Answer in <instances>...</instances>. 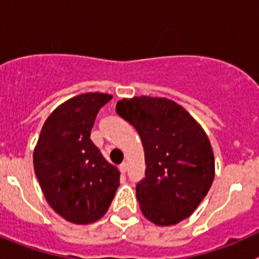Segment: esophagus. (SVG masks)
<instances>
[{
    "mask_svg": "<svg viewBox=\"0 0 259 259\" xmlns=\"http://www.w3.org/2000/svg\"><path fill=\"white\" fill-rule=\"evenodd\" d=\"M119 170H120V172H122V174L127 172V170H128V163H125V162H123V163L120 164V166H119Z\"/></svg>",
    "mask_w": 259,
    "mask_h": 259,
    "instance_id": "1",
    "label": "esophagus"
}]
</instances>
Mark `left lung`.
I'll list each match as a JSON object with an SVG mask.
<instances>
[{
	"instance_id": "8db88e82",
	"label": "left lung",
	"mask_w": 259,
	"mask_h": 259,
	"mask_svg": "<svg viewBox=\"0 0 259 259\" xmlns=\"http://www.w3.org/2000/svg\"><path fill=\"white\" fill-rule=\"evenodd\" d=\"M116 113L136 128L145 153V178L136 196L146 219L172 226L197 209L214 180L211 145L201 125L176 102L124 98Z\"/></svg>"
}]
</instances>
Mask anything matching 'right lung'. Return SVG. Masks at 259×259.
Here are the masks:
<instances>
[{"label": "right lung", "instance_id": "1", "mask_svg": "<svg viewBox=\"0 0 259 259\" xmlns=\"http://www.w3.org/2000/svg\"><path fill=\"white\" fill-rule=\"evenodd\" d=\"M113 98L84 93L59 105L45 120L33 152V167L52 209L75 224L106 214L119 187V171L91 140L96 116Z\"/></svg>", "mask_w": 259, "mask_h": 259}]
</instances>
